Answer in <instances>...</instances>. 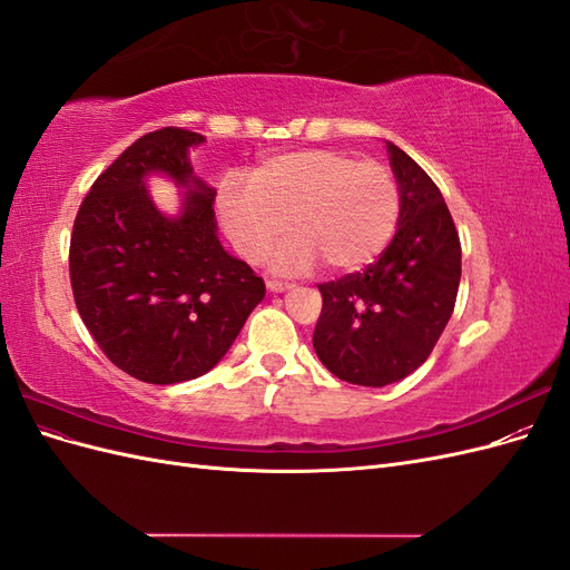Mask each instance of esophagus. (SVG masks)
<instances>
[{"label":"esophagus","mask_w":570,"mask_h":570,"mask_svg":"<svg viewBox=\"0 0 570 570\" xmlns=\"http://www.w3.org/2000/svg\"><path fill=\"white\" fill-rule=\"evenodd\" d=\"M266 287H268L271 292H283V289L292 287V283H287V281H278V278H268V281H266Z\"/></svg>","instance_id":"esophagus-1"}]
</instances>
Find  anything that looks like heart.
Listing matches in <instances>:
<instances>
[{
  "label": "heart",
  "mask_w": 570,
  "mask_h": 570,
  "mask_svg": "<svg viewBox=\"0 0 570 570\" xmlns=\"http://www.w3.org/2000/svg\"><path fill=\"white\" fill-rule=\"evenodd\" d=\"M402 212L392 170L342 149H295L258 164L249 183L220 185L218 216L239 256L256 264L289 228L295 239L273 264L306 271L318 258L327 271H356L377 258Z\"/></svg>",
  "instance_id": "b5f03b06"
}]
</instances>
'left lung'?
Returning a JSON list of instances; mask_svg holds the SVG:
<instances>
[{"mask_svg": "<svg viewBox=\"0 0 570 570\" xmlns=\"http://www.w3.org/2000/svg\"><path fill=\"white\" fill-rule=\"evenodd\" d=\"M402 212L392 243L364 271L321 283L314 350L340 381L383 387L433 352L456 304L461 243L438 185L387 145Z\"/></svg>", "mask_w": 570, "mask_h": 570, "instance_id": "left-lung-1", "label": "left lung"}]
</instances>
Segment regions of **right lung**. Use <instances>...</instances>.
Here are the masks:
<instances>
[{"label":"right lung","mask_w":570,"mask_h":570,"mask_svg":"<svg viewBox=\"0 0 570 570\" xmlns=\"http://www.w3.org/2000/svg\"><path fill=\"white\" fill-rule=\"evenodd\" d=\"M199 132L142 135L85 195L71 233L78 314L114 366L142 383L174 385L212 371L243 331L266 285L216 237L214 189L193 176ZM151 169L190 187L178 219L144 193Z\"/></svg>","instance_id":"add662e5"}]
</instances>
